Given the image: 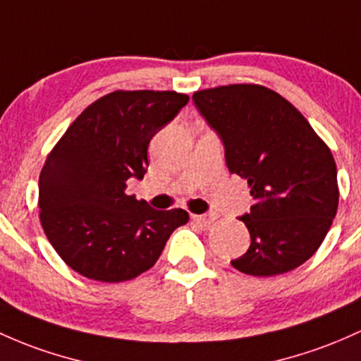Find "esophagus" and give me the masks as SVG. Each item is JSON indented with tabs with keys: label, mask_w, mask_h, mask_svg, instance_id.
<instances>
[{
	"label": "esophagus",
	"mask_w": 361,
	"mask_h": 361,
	"mask_svg": "<svg viewBox=\"0 0 361 361\" xmlns=\"http://www.w3.org/2000/svg\"><path fill=\"white\" fill-rule=\"evenodd\" d=\"M192 221L200 226H209L214 221V214H192Z\"/></svg>",
	"instance_id": "34e87169"
}]
</instances>
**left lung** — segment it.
<instances>
[{
	"label": "left lung",
	"mask_w": 361,
	"mask_h": 361,
	"mask_svg": "<svg viewBox=\"0 0 361 361\" xmlns=\"http://www.w3.org/2000/svg\"><path fill=\"white\" fill-rule=\"evenodd\" d=\"M193 104L221 138L229 173L245 178L255 204L238 219L250 248L231 265L277 276L307 262L326 238L339 202L331 150L291 102L262 85L199 90Z\"/></svg>",
	"instance_id": "8db88e82"
}]
</instances>
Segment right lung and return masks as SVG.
I'll return each instance as SVG.
<instances>
[{
	"label": "right lung",
	"instance_id": "obj_1",
	"mask_svg": "<svg viewBox=\"0 0 361 361\" xmlns=\"http://www.w3.org/2000/svg\"><path fill=\"white\" fill-rule=\"evenodd\" d=\"M187 102L169 90H116L84 109L51 150L39 176L41 224L78 274L102 283L133 279L188 223L183 209L157 211L125 193L130 178L147 173L152 137Z\"/></svg>",
	"mask_w": 361,
	"mask_h": 361
}]
</instances>
